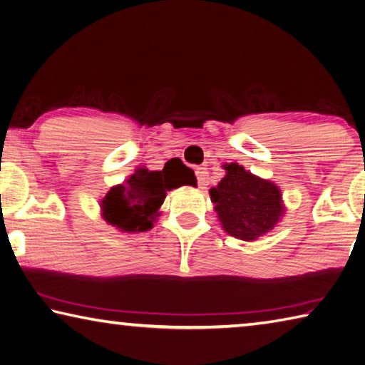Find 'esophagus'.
Segmentation results:
<instances>
[{"label":"esophagus","instance_id":"1","mask_svg":"<svg viewBox=\"0 0 365 365\" xmlns=\"http://www.w3.org/2000/svg\"><path fill=\"white\" fill-rule=\"evenodd\" d=\"M196 174V180H197V185H200V188H205V185H207L209 182V172L205 168H197L195 170Z\"/></svg>","mask_w":365,"mask_h":365}]
</instances>
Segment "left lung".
I'll return each instance as SVG.
<instances>
[{"label":"left lung","mask_w":365,"mask_h":365,"mask_svg":"<svg viewBox=\"0 0 365 365\" xmlns=\"http://www.w3.org/2000/svg\"><path fill=\"white\" fill-rule=\"evenodd\" d=\"M225 175L217 188L210 190L218 220L228 235L242 241L257 237L273 230L282 215L281 191L274 183L252 175L242 165H225Z\"/></svg>","instance_id":"obj_1"}]
</instances>
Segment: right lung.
<instances>
[{"label": "right lung", "instance_id": "1", "mask_svg": "<svg viewBox=\"0 0 365 365\" xmlns=\"http://www.w3.org/2000/svg\"><path fill=\"white\" fill-rule=\"evenodd\" d=\"M174 170H179L177 178ZM195 172L183 163H177L172 169L148 170L137 169L123 185L111 188L102 201L103 218L110 225L128 233L147 231L153 227L158 209L164 202L165 191L195 185Z\"/></svg>", "mask_w": 365, "mask_h": 365}]
</instances>
